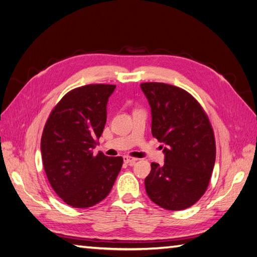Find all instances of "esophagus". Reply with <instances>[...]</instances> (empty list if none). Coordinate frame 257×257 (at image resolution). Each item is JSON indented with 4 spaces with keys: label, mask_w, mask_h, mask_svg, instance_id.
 <instances>
[{
    "label": "esophagus",
    "mask_w": 257,
    "mask_h": 257,
    "mask_svg": "<svg viewBox=\"0 0 257 257\" xmlns=\"http://www.w3.org/2000/svg\"><path fill=\"white\" fill-rule=\"evenodd\" d=\"M136 161H137V159H135V158L123 157V162H124V163H127V164H129V165H134Z\"/></svg>",
    "instance_id": "esophagus-1"
}]
</instances>
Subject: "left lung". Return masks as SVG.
I'll list each match as a JSON object with an SVG mask.
<instances>
[{"instance_id": "1", "label": "left lung", "mask_w": 257, "mask_h": 257, "mask_svg": "<svg viewBox=\"0 0 257 257\" xmlns=\"http://www.w3.org/2000/svg\"><path fill=\"white\" fill-rule=\"evenodd\" d=\"M152 112V136L165 147L164 164L151 163L146 190L154 204L183 210L205 194L216 160V140L206 111L192 94L159 82L141 83Z\"/></svg>"}]
</instances>
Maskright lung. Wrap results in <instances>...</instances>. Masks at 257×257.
<instances>
[{
    "label": "right lung",
    "instance_id": "1",
    "mask_svg": "<svg viewBox=\"0 0 257 257\" xmlns=\"http://www.w3.org/2000/svg\"><path fill=\"white\" fill-rule=\"evenodd\" d=\"M115 87L88 84L71 89L46 121L40 141L46 175L56 194L74 208H88L105 199L121 170V157L93 154Z\"/></svg>",
    "mask_w": 257,
    "mask_h": 257
}]
</instances>
